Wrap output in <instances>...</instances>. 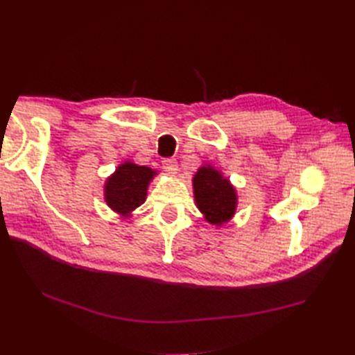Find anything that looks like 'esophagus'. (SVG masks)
Instances as JSON below:
<instances>
[{
	"label": "esophagus",
	"instance_id": "1",
	"mask_svg": "<svg viewBox=\"0 0 355 355\" xmlns=\"http://www.w3.org/2000/svg\"><path fill=\"white\" fill-rule=\"evenodd\" d=\"M163 169L166 172L172 173V175H175L177 171H178V163H177L175 158H164V160H163Z\"/></svg>",
	"mask_w": 355,
	"mask_h": 355
}]
</instances>
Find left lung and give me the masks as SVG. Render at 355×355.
<instances>
[{
    "label": "left lung",
    "mask_w": 355,
    "mask_h": 355,
    "mask_svg": "<svg viewBox=\"0 0 355 355\" xmlns=\"http://www.w3.org/2000/svg\"><path fill=\"white\" fill-rule=\"evenodd\" d=\"M192 183L195 202L207 223L223 225L232 220L236 212L238 197L229 178H224L220 171L207 164L195 173Z\"/></svg>",
    "instance_id": "obj_1"
}]
</instances>
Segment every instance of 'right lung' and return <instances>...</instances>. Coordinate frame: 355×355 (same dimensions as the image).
<instances>
[{
	"mask_svg": "<svg viewBox=\"0 0 355 355\" xmlns=\"http://www.w3.org/2000/svg\"><path fill=\"white\" fill-rule=\"evenodd\" d=\"M157 171L132 162H125L105 183V201L120 216H131L146 200L148 186Z\"/></svg>",
	"mask_w": 355,
	"mask_h": 355,
	"instance_id": "add662e5",
	"label": "right lung"
}]
</instances>
